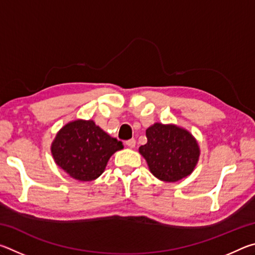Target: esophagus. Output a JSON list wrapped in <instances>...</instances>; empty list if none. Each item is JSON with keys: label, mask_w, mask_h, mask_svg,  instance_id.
<instances>
[{"label": "esophagus", "mask_w": 255, "mask_h": 255, "mask_svg": "<svg viewBox=\"0 0 255 255\" xmlns=\"http://www.w3.org/2000/svg\"><path fill=\"white\" fill-rule=\"evenodd\" d=\"M126 145L128 146V147H130V148H133V147H135V145H136V140H135V138H131V139L127 140V141H126Z\"/></svg>", "instance_id": "1"}]
</instances>
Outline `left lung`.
Segmentation results:
<instances>
[{"instance_id":"obj_1","label":"left lung","mask_w":255,"mask_h":255,"mask_svg":"<svg viewBox=\"0 0 255 255\" xmlns=\"http://www.w3.org/2000/svg\"><path fill=\"white\" fill-rule=\"evenodd\" d=\"M146 137L147 143L140 146L139 153L154 176L165 182H176L192 173L200 149L188 130L156 123L146 129Z\"/></svg>"}]
</instances>
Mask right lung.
<instances>
[{
  "label": "right lung",
  "instance_id": "1",
  "mask_svg": "<svg viewBox=\"0 0 255 255\" xmlns=\"http://www.w3.org/2000/svg\"><path fill=\"white\" fill-rule=\"evenodd\" d=\"M123 148L122 141L108 135L93 120L79 119L57 132L51 154L71 178L92 181L103 173L111 155Z\"/></svg>",
  "mask_w": 255,
  "mask_h": 255
}]
</instances>
